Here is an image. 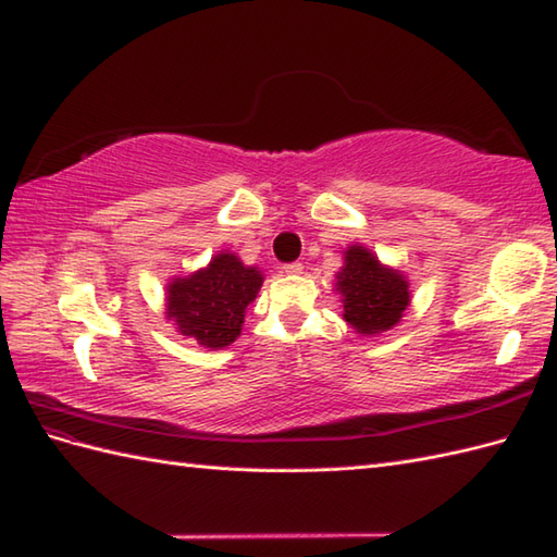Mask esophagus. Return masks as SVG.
Segmentation results:
<instances>
[{"label": "esophagus", "instance_id": "1", "mask_svg": "<svg viewBox=\"0 0 557 557\" xmlns=\"http://www.w3.org/2000/svg\"><path fill=\"white\" fill-rule=\"evenodd\" d=\"M302 264L300 262H290V264H286L283 267V271H286V274H302Z\"/></svg>", "mask_w": 557, "mask_h": 557}]
</instances>
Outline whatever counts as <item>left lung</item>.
I'll return each mask as SVG.
<instances>
[{"instance_id":"obj_1","label":"left lung","mask_w":557,"mask_h":557,"mask_svg":"<svg viewBox=\"0 0 557 557\" xmlns=\"http://www.w3.org/2000/svg\"><path fill=\"white\" fill-rule=\"evenodd\" d=\"M336 274L343 295V319L362 333L379 336L403 319L410 305V283L398 269L383 267L364 245H350Z\"/></svg>"}]
</instances>
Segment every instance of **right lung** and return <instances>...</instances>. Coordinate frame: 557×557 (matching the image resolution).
<instances>
[{"mask_svg":"<svg viewBox=\"0 0 557 557\" xmlns=\"http://www.w3.org/2000/svg\"><path fill=\"white\" fill-rule=\"evenodd\" d=\"M262 281L257 267H245L233 252H219L205 269L169 283L166 317L181 336L221 350L240 336L245 310Z\"/></svg>","mask_w":557,"mask_h":557,"instance_id":"1","label":"right lung"}]
</instances>
